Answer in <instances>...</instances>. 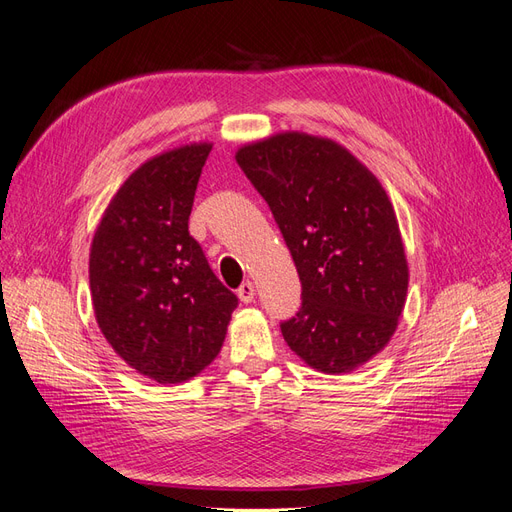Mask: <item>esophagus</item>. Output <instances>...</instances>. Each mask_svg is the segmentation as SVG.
Listing matches in <instances>:
<instances>
[{
  "instance_id": "34e87169",
  "label": "esophagus",
  "mask_w": 512,
  "mask_h": 512,
  "mask_svg": "<svg viewBox=\"0 0 512 512\" xmlns=\"http://www.w3.org/2000/svg\"><path fill=\"white\" fill-rule=\"evenodd\" d=\"M237 294H239V299H241L243 303H252V301H254V294H256V288H254L252 282H243V284L239 286Z\"/></svg>"
}]
</instances>
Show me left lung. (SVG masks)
<instances>
[{"instance_id":"1","label":"left lung","mask_w":512,"mask_h":512,"mask_svg":"<svg viewBox=\"0 0 512 512\" xmlns=\"http://www.w3.org/2000/svg\"><path fill=\"white\" fill-rule=\"evenodd\" d=\"M267 200L301 280V307L284 320L294 354L342 374L378 354L397 329L408 262L380 181L329 138L284 132L237 151Z\"/></svg>"}]
</instances>
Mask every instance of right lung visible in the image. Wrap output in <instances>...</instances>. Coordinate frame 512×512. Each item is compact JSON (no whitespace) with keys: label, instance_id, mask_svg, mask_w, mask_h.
Masks as SVG:
<instances>
[{"label":"right lung","instance_id":"add662e5","mask_svg":"<svg viewBox=\"0 0 512 512\" xmlns=\"http://www.w3.org/2000/svg\"><path fill=\"white\" fill-rule=\"evenodd\" d=\"M209 151V143L185 145L136 168L91 243L98 327L123 361L160 384L200 374L218 356L239 305L188 230Z\"/></svg>","mask_w":512,"mask_h":512}]
</instances>
